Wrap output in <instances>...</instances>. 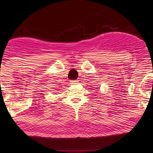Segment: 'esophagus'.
<instances>
[{"label":"esophagus","instance_id":"1","mask_svg":"<svg viewBox=\"0 0 153 153\" xmlns=\"http://www.w3.org/2000/svg\"><path fill=\"white\" fill-rule=\"evenodd\" d=\"M71 84H77L78 82V80H71Z\"/></svg>","mask_w":153,"mask_h":153}]
</instances>
